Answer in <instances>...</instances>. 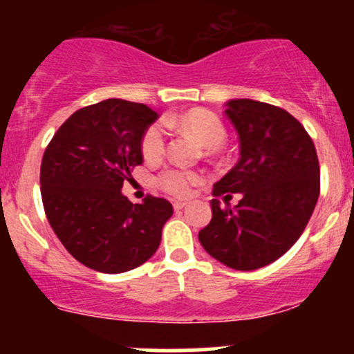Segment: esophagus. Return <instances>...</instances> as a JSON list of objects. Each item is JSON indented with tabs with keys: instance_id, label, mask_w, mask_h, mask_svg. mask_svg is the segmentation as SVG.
<instances>
[{
	"instance_id": "esophagus-1",
	"label": "esophagus",
	"mask_w": 354,
	"mask_h": 354,
	"mask_svg": "<svg viewBox=\"0 0 354 354\" xmlns=\"http://www.w3.org/2000/svg\"><path fill=\"white\" fill-rule=\"evenodd\" d=\"M186 206V203H183V201H174L173 203V208H174V211H180V209H183Z\"/></svg>"
}]
</instances>
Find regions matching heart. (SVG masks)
Masks as SVG:
<instances>
[{
    "instance_id": "1",
    "label": "heart",
    "mask_w": 354,
    "mask_h": 354,
    "mask_svg": "<svg viewBox=\"0 0 354 354\" xmlns=\"http://www.w3.org/2000/svg\"><path fill=\"white\" fill-rule=\"evenodd\" d=\"M185 131L191 133L194 140L206 149H218L226 140V128L223 121L213 113L205 109H194L186 113L176 121ZM166 151V129L163 124H151L141 138V153L148 161H158L163 158ZM200 176L194 171H183V169L168 168L158 176V186L173 196L183 198L189 193L191 186Z\"/></svg>"
}]
</instances>
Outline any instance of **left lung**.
Wrapping results in <instances>:
<instances>
[{"label":"left lung","mask_w":354,"mask_h":354,"mask_svg":"<svg viewBox=\"0 0 354 354\" xmlns=\"http://www.w3.org/2000/svg\"><path fill=\"white\" fill-rule=\"evenodd\" d=\"M226 116L239 138V161L213 186V196L241 192L234 209L211 200L209 225L198 234L206 253L239 271L263 268L301 236L319 196L315 143L286 109L231 100Z\"/></svg>","instance_id":"1"}]
</instances>
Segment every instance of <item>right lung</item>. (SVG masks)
<instances>
[{"label":"right lung","instance_id":"add662e5","mask_svg":"<svg viewBox=\"0 0 354 354\" xmlns=\"http://www.w3.org/2000/svg\"><path fill=\"white\" fill-rule=\"evenodd\" d=\"M156 118L143 103L104 100L73 113L44 149V213L81 265L116 274L156 253L171 203L148 194L133 205L121 193L133 168L143 163L141 138Z\"/></svg>","mask_w":354,"mask_h":354}]
</instances>
